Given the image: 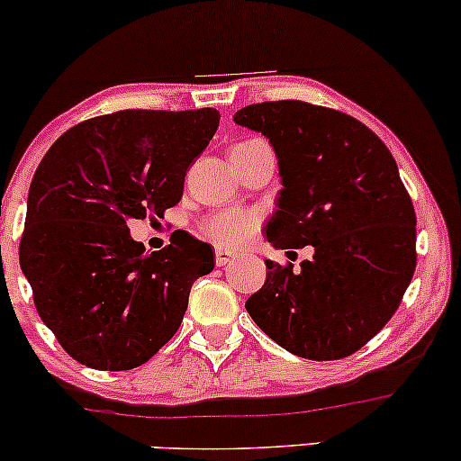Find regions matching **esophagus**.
Wrapping results in <instances>:
<instances>
[{
    "label": "esophagus",
    "mask_w": 461,
    "mask_h": 461,
    "mask_svg": "<svg viewBox=\"0 0 461 461\" xmlns=\"http://www.w3.org/2000/svg\"><path fill=\"white\" fill-rule=\"evenodd\" d=\"M214 256H216V267H225V264H230L236 258L234 251H230V249H223V247H216Z\"/></svg>",
    "instance_id": "esophagus-1"
}]
</instances>
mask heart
<instances>
[{
	"mask_svg": "<svg viewBox=\"0 0 461 461\" xmlns=\"http://www.w3.org/2000/svg\"><path fill=\"white\" fill-rule=\"evenodd\" d=\"M258 219L256 212L249 210H223L216 212L210 219L203 221L201 231L205 238L223 247H240L253 238L258 231Z\"/></svg>",
	"mask_w": 461,
	"mask_h": 461,
	"instance_id": "1",
	"label": "heart"
}]
</instances>
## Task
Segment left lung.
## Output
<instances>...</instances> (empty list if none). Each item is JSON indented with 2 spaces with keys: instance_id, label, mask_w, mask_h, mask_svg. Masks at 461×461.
Masks as SVG:
<instances>
[{
  "instance_id": "left-lung-1",
  "label": "left lung",
  "mask_w": 461,
  "mask_h": 461,
  "mask_svg": "<svg viewBox=\"0 0 461 461\" xmlns=\"http://www.w3.org/2000/svg\"><path fill=\"white\" fill-rule=\"evenodd\" d=\"M234 121L277 156L268 242L314 249L297 271L267 260L245 308L294 356H351L393 319L416 268V212L393 153L362 121L297 99L247 105Z\"/></svg>"
}]
</instances>
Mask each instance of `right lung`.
Instances as JSON below:
<instances>
[{
	"label": "right lung",
	"instance_id": "add662e5",
	"mask_svg": "<svg viewBox=\"0 0 461 461\" xmlns=\"http://www.w3.org/2000/svg\"><path fill=\"white\" fill-rule=\"evenodd\" d=\"M214 108L121 110L58 139L30 184L21 271L62 348L97 370L145 364L176 336L188 294L214 253L186 231L162 251L130 236V219L162 216L219 128Z\"/></svg>",
	"mask_w": 461,
	"mask_h": 461
}]
</instances>
